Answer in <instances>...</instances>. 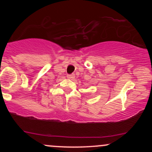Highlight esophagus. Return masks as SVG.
I'll list each match as a JSON object with an SVG mask.
<instances>
[{"label":"esophagus","mask_w":152,"mask_h":152,"mask_svg":"<svg viewBox=\"0 0 152 152\" xmlns=\"http://www.w3.org/2000/svg\"><path fill=\"white\" fill-rule=\"evenodd\" d=\"M67 77L69 78H70V79H74L75 78V74H68L67 75Z\"/></svg>","instance_id":"34e87169"}]
</instances>
